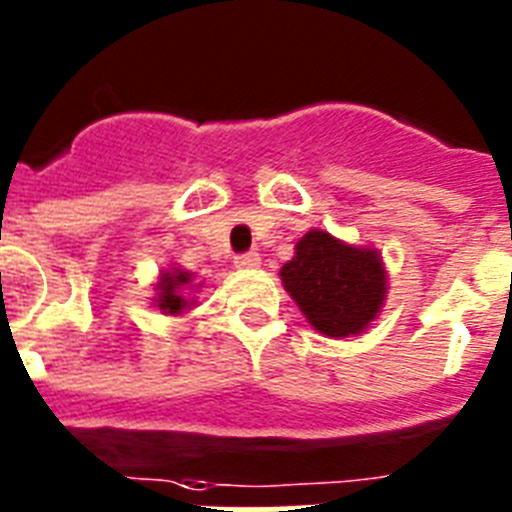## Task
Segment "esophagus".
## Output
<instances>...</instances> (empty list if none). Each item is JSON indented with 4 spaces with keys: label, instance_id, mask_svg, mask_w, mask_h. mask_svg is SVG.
Segmentation results:
<instances>
[{
    "label": "esophagus",
    "instance_id": "34e87169",
    "mask_svg": "<svg viewBox=\"0 0 512 512\" xmlns=\"http://www.w3.org/2000/svg\"><path fill=\"white\" fill-rule=\"evenodd\" d=\"M235 266H238V269H243V271L259 269V266H261V256L256 251L241 253V256H235Z\"/></svg>",
    "mask_w": 512,
    "mask_h": 512
}]
</instances>
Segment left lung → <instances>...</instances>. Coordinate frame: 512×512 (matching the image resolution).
Masks as SVG:
<instances>
[{
  "instance_id": "8db88e82",
  "label": "left lung",
  "mask_w": 512,
  "mask_h": 512,
  "mask_svg": "<svg viewBox=\"0 0 512 512\" xmlns=\"http://www.w3.org/2000/svg\"><path fill=\"white\" fill-rule=\"evenodd\" d=\"M279 277L307 323L328 338L361 336L379 318L390 289L377 248L320 228L302 235Z\"/></svg>"
}]
</instances>
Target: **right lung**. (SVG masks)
<instances>
[{
    "mask_svg": "<svg viewBox=\"0 0 512 512\" xmlns=\"http://www.w3.org/2000/svg\"><path fill=\"white\" fill-rule=\"evenodd\" d=\"M202 287V282L194 279L192 271L182 269V266H171L158 274V282L153 284L156 297H153V307L164 312V315H184L194 307V292Z\"/></svg>",
    "mask_w": 512,
    "mask_h": 512,
    "instance_id": "obj_1",
    "label": "right lung"
}]
</instances>
